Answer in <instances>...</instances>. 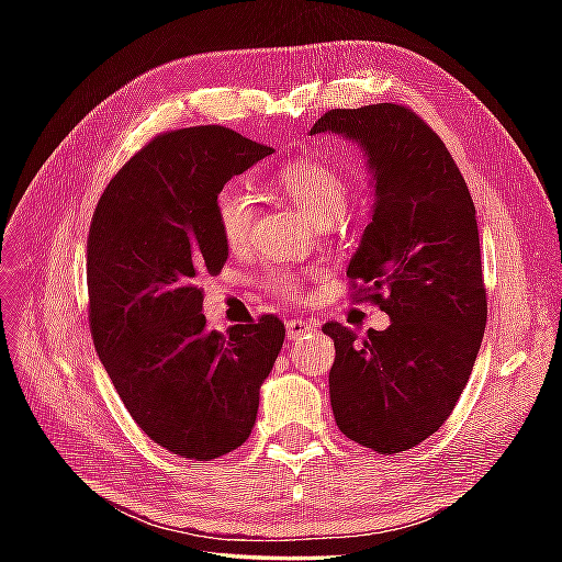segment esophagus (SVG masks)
<instances>
[{
  "mask_svg": "<svg viewBox=\"0 0 562 562\" xmlns=\"http://www.w3.org/2000/svg\"><path fill=\"white\" fill-rule=\"evenodd\" d=\"M314 330H316V324H312V321H304V318L288 321V340H296L300 336H304V333H314Z\"/></svg>",
  "mask_w": 562,
  "mask_h": 562,
  "instance_id": "34e87169",
  "label": "esophagus"
}]
</instances>
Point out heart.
Wrapping results in <instances>:
<instances>
[{"label":"heart","mask_w":562,"mask_h":562,"mask_svg":"<svg viewBox=\"0 0 562 562\" xmlns=\"http://www.w3.org/2000/svg\"><path fill=\"white\" fill-rule=\"evenodd\" d=\"M274 183L284 195L300 207L308 220L316 224H330L340 220L350 207V181L336 166L318 159H294L280 166L274 173ZM214 217H217L220 234L229 248H241L256 222V198L250 190L232 181L226 183L217 198H214ZM266 290L282 296V300H296L302 294V278L290 268H272L262 274Z\"/></svg>","instance_id":"heart-1"}]
</instances>
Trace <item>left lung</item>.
<instances>
[{
    "instance_id": "left-lung-1",
    "label": "left lung",
    "mask_w": 562,
    "mask_h": 562,
    "mask_svg": "<svg viewBox=\"0 0 562 562\" xmlns=\"http://www.w3.org/2000/svg\"><path fill=\"white\" fill-rule=\"evenodd\" d=\"M316 133L360 142L374 173V212L350 260L355 302L391 316L357 338L338 321L330 405L345 437L376 453L420 445L445 425L487 324L475 207L459 166L420 115L398 103L336 109Z\"/></svg>"
}]
</instances>
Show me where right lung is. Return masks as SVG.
<instances>
[{
  "mask_svg": "<svg viewBox=\"0 0 562 562\" xmlns=\"http://www.w3.org/2000/svg\"><path fill=\"white\" fill-rule=\"evenodd\" d=\"M268 154L222 125L169 130L111 178L91 217L93 345L137 427L183 459L212 461L244 445L284 342L272 314L207 330L198 284L229 256L214 198Z\"/></svg>",
  "mask_w": 562,
  "mask_h": 562,
  "instance_id": "add662e5",
  "label": "right lung"
}]
</instances>
